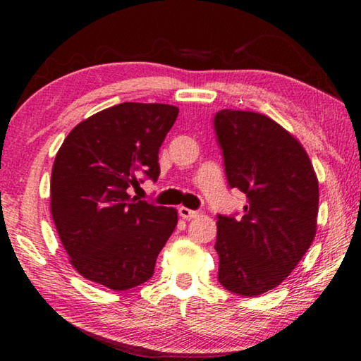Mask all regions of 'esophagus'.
<instances>
[{"label":"esophagus","mask_w":361,"mask_h":361,"mask_svg":"<svg viewBox=\"0 0 361 361\" xmlns=\"http://www.w3.org/2000/svg\"><path fill=\"white\" fill-rule=\"evenodd\" d=\"M178 213H180V216L185 218V219H192V218L200 215L199 210H191V209H186V207H180Z\"/></svg>","instance_id":"34e87169"}]
</instances>
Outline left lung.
Segmentation results:
<instances>
[{"label":"left lung","instance_id":"obj_1","mask_svg":"<svg viewBox=\"0 0 361 361\" xmlns=\"http://www.w3.org/2000/svg\"><path fill=\"white\" fill-rule=\"evenodd\" d=\"M242 216L218 215V280L245 298L276 288L312 245L319 181L301 143L264 114L221 109L213 119Z\"/></svg>","mask_w":361,"mask_h":361}]
</instances>
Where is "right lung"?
<instances>
[{
  "mask_svg": "<svg viewBox=\"0 0 361 361\" xmlns=\"http://www.w3.org/2000/svg\"><path fill=\"white\" fill-rule=\"evenodd\" d=\"M178 108L126 102L73 129L56 156L51 213L73 267L116 291L145 283L172 235L178 213L130 197L127 189L157 180L159 148Z\"/></svg>",
  "mask_w": 361,
  "mask_h": 361,
  "instance_id": "1",
  "label": "right lung"
}]
</instances>
